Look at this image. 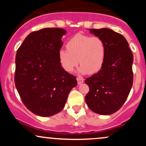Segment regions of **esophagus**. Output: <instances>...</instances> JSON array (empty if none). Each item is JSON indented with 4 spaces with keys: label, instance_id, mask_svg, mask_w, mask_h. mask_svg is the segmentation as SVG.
Returning <instances> with one entry per match:
<instances>
[{
    "label": "esophagus",
    "instance_id": "1",
    "mask_svg": "<svg viewBox=\"0 0 146 146\" xmlns=\"http://www.w3.org/2000/svg\"><path fill=\"white\" fill-rule=\"evenodd\" d=\"M77 81H78V84H80L84 82V79L82 78H81V77H78V78H77Z\"/></svg>",
    "mask_w": 146,
    "mask_h": 146
}]
</instances>
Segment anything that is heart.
<instances>
[{"label":"heart","instance_id":"b5f03b06","mask_svg":"<svg viewBox=\"0 0 146 146\" xmlns=\"http://www.w3.org/2000/svg\"><path fill=\"white\" fill-rule=\"evenodd\" d=\"M66 46L67 50L60 49L58 53L60 64L66 71H73L78 62L82 73H95L102 68L106 45L101 38L78 33L69 39Z\"/></svg>","mask_w":146,"mask_h":146}]
</instances>
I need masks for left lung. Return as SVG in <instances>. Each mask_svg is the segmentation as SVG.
Listing matches in <instances>:
<instances>
[{
    "instance_id": "8db88e82",
    "label": "left lung",
    "mask_w": 146,
    "mask_h": 146,
    "mask_svg": "<svg viewBox=\"0 0 146 146\" xmlns=\"http://www.w3.org/2000/svg\"><path fill=\"white\" fill-rule=\"evenodd\" d=\"M106 45L101 69L85 80L89 91L85 96L88 108L100 115H111L121 108L133 83V54L126 39L112 29H90Z\"/></svg>"
}]
</instances>
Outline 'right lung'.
Segmentation results:
<instances>
[{"label": "right lung", "mask_w": 146, "mask_h": 146, "mask_svg": "<svg viewBox=\"0 0 146 146\" xmlns=\"http://www.w3.org/2000/svg\"><path fill=\"white\" fill-rule=\"evenodd\" d=\"M62 28H44L29 33L17 50L14 82L28 110L41 117L59 113L76 77L62 67L58 53L62 46Z\"/></svg>", "instance_id": "obj_1"}]
</instances>
